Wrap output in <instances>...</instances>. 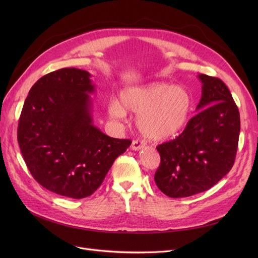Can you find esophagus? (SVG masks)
Returning <instances> with one entry per match:
<instances>
[{"label": "esophagus", "instance_id": "1", "mask_svg": "<svg viewBox=\"0 0 258 258\" xmlns=\"http://www.w3.org/2000/svg\"><path fill=\"white\" fill-rule=\"evenodd\" d=\"M144 142L141 141V140H134L132 142V150L133 151H139L141 150V148L144 147Z\"/></svg>", "mask_w": 258, "mask_h": 258}]
</instances>
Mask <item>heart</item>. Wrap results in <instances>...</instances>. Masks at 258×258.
Segmentation results:
<instances>
[{"mask_svg": "<svg viewBox=\"0 0 258 258\" xmlns=\"http://www.w3.org/2000/svg\"><path fill=\"white\" fill-rule=\"evenodd\" d=\"M192 104V96L186 88L157 81L123 90L120 102L111 100L108 113L115 119H123L126 111L138 114L136 123L143 136L162 141L186 126Z\"/></svg>", "mask_w": 258, "mask_h": 258, "instance_id": "obj_1", "label": "heart"}]
</instances>
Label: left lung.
I'll list each match as a JSON object with an SVG mask.
<instances>
[{"mask_svg":"<svg viewBox=\"0 0 258 258\" xmlns=\"http://www.w3.org/2000/svg\"><path fill=\"white\" fill-rule=\"evenodd\" d=\"M199 78L200 112L177 138L157 146L161 163L155 182L170 198L208 190L232 168L237 152L240 119L231 93L220 78Z\"/></svg>","mask_w":258,"mask_h":258,"instance_id":"8db88e82","label":"left lung"}]
</instances>
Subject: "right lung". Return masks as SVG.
I'll return each mask as SVG.
<instances>
[{
	"label": "right lung",
	"mask_w": 258,
	"mask_h": 258,
	"mask_svg": "<svg viewBox=\"0 0 258 258\" xmlns=\"http://www.w3.org/2000/svg\"><path fill=\"white\" fill-rule=\"evenodd\" d=\"M88 71L76 68L39 78L27 96L18 127V141L33 178L59 196L84 199L102 184L128 139L104 135L93 124Z\"/></svg>",
	"instance_id": "add662e5"
}]
</instances>
